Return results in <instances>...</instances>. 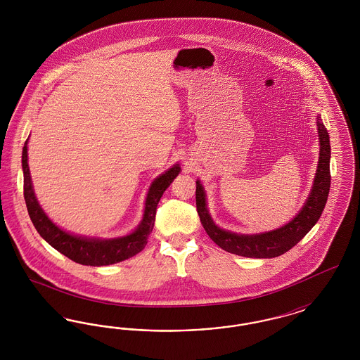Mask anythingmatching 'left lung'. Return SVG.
Here are the masks:
<instances>
[{
	"label": "left lung",
	"mask_w": 360,
	"mask_h": 360,
	"mask_svg": "<svg viewBox=\"0 0 360 360\" xmlns=\"http://www.w3.org/2000/svg\"><path fill=\"white\" fill-rule=\"evenodd\" d=\"M317 132L320 143V154L317 170L314 174L313 185L310 188L308 198L300 212L291 219L289 223L260 233H236L220 228L213 221L206 201L205 188L201 181L197 179L195 185V204L201 224L209 235L224 251L239 255V257L267 259L275 257L288 252L319 221L326 207L329 188H330V144L321 116L317 115Z\"/></svg>",
	"instance_id": "left-lung-1"
}]
</instances>
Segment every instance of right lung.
Masks as SVG:
<instances>
[{"label": "right lung", "mask_w": 360, "mask_h": 360, "mask_svg": "<svg viewBox=\"0 0 360 360\" xmlns=\"http://www.w3.org/2000/svg\"><path fill=\"white\" fill-rule=\"evenodd\" d=\"M21 165L24 174V198L36 231L56 251L84 266H109L135 257L140 251H143L154 228L156 206L166 188L172 185L175 176L181 172V166L175 163L169 170L155 178L146 197L143 219L135 231L120 238L101 239L70 233L58 226L46 214L34 195L32 178L28 166V139L22 147Z\"/></svg>", "instance_id": "obj_1"}]
</instances>
